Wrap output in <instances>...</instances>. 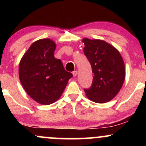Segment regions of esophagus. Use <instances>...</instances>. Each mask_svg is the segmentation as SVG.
I'll return each mask as SVG.
<instances>
[{
	"label": "esophagus",
	"mask_w": 146,
	"mask_h": 146,
	"mask_svg": "<svg viewBox=\"0 0 146 146\" xmlns=\"http://www.w3.org/2000/svg\"><path fill=\"white\" fill-rule=\"evenodd\" d=\"M77 75H78V71H75L73 72V77L77 76Z\"/></svg>",
	"instance_id": "obj_1"
}]
</instances>
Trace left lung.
Wrapping results in <instances>:
<instances>
[{
	"label": "left lung",
	"mask_w": 146,
	"mask_h": 146,
	"mask_svg": "<svg viewBox=\"0 0 146 146\" xmlns=\"http://www.w3.org/2000/svg\"><path fill=\"white\" fill-rule=\"evenodd\" d=\"M82 42L93 73L92 86L84 89L86 97L99 104L109 102L119 92L125 80L123 58L116 48L102 40L85 38Z\"/></svg>",
	"instance_id": "left-lung-1"
}]
</instances>
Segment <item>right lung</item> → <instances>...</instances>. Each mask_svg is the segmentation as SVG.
I'll list each match as a JSON object with an SVG mask.
<instances>
[{"label":"right lung","mask_w":146,"mask_h":146,"mask_svg":"<svg viewBox=\"0 0 146 146\" xmlns=\"http://www.w3.org/2000/svg\"><path fill=\"white\" fill-rule=\"evenodd\" d=\"M56 44L48 38L30 46L19 64V78L23 88L34 101L42 105L54 103L61 97L71 73L54 57Z\"/></svg>","instance_id":"add662e5"}]
</instances>
